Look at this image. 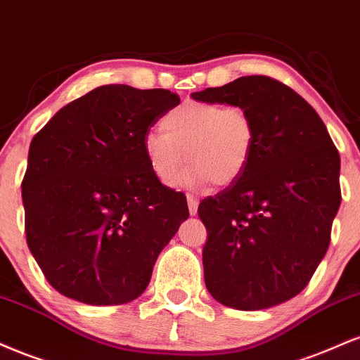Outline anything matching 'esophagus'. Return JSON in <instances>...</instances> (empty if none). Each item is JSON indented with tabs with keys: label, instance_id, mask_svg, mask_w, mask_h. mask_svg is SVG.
<instances>
[{
	"label": "esophagus",
	"instance_id": "esophagus-1",
	"mask_svg": "<svg viewBox=\"0 0 360 360\" xmlns=\"http://www.w3.org/2000/svg\"><path fill=\"white\" fill-rule=\"evenodd\" d=\"M187 200H188V212L190 215H195L197 209H198V198L193 193H187Z\"/></svg>",
	"mask_w": 360,
	"mask_h": 360
}]
</instances>
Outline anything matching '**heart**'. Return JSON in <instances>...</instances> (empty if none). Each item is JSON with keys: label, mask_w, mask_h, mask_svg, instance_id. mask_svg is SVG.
Instances as JSON below:
<instances>
[{"label": "heart", "mask_w": 360, "mask_h": 360, "mask_svg": "<svg viewBox=\"0 0 360 360\" xmlns=\"http://www.w3.org/2000/svg\"><path fill=\"white\" fill-rule=\"evenodd\" d=\"M162 128L143 141L148 163L156 179L172 184L188 158L192 163L176 180L187 187L234 184L248 168L256 141L251 114L221 103L187 101L163 117Z\"/></svg>", "instance_id": "b5f03b06"}]
</instances>
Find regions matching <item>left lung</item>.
I'll return each instance as SVG.
<instances>
[{
	"mask_svg": "<svg viewBox=\"0 0 360 360\" xmlns=\"http://www.w3.org/2000/svg\"><path fill=\"white\" fill-rule=\"evenodd\" d=\"M192 97L240 105L256 129L243 175L198 205L207 290L236 310L280 305L305 288L330 244L339 151L315 109L280 80L248 75Z\"/></svg>",
	"mask_w": 360,
	"mask_h": 360,
	"instance_id": "left-lung-1",
	"label": "left lung"
}]
</instances>
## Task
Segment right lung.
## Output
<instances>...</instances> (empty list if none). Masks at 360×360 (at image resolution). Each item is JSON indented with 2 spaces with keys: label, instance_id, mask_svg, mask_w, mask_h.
<instances>
[{
  "label": "right lung",
  "instance_id": "1",
  "mask_svg": "<svg viewBox=\"0 0 360 360\" xmlns=\"http://www.w3.org/2000/svg\"><path fill=\"white\" fill-rule=\"evenodd\" d=\"M180 97L101 86L33 136L21 181L25 232L46 281L87 305H121L146 290L156 257L188 217L143 141Z\"/></svg>",
  "mask_w": 360,
  "mask_h": 360
}]
</instances>
